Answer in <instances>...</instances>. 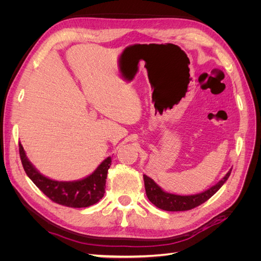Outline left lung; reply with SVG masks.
<instances>
[{"label":"left lung","mask_w":261,"mask_h":261,"mask_svg":"<svg viewBox=\"0 0 261 261\" xmlns=\"http://www.w3.org/2000/svg\"><path fill=\"white\" fill-rule=\"evenodd\" d=\"M232 169L228 171L225 176L221 179L216 185H213L207 191H204L200 194L191 195V196H180V195H174L164 192L163 189L158 186L152 178H150L147 175H144V181H145V188L148 199L151 201L155 207L160 208L165 211H186L191 210L195 207H198L199 204L207 201L210 197L215 195L219 189L221 188L226 179L231 174Z\"/></svg>","instance_id":"8db88e82"}]
</instances>
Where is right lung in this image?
I'll return each instance as SVG.
<instances>
[{"mask_svg":"<svg viewBox=\"0 0 261 261\" xmlns=\"http://www.w3.org/2000/svg\"><path fill=\"white\" fill-rule=\"evenodd\" d=\"M21 164L28 177L49 198L62 206L85 208L97 203L105 195L108 170L111 165V156H108L89 176L73 181H60L45 177L26 156L25 150L19 144Z\"/></svg>","mask_w":261,"mask_h":261,"instance_id":"add662e5","label":"right lung"}]
</instances>
